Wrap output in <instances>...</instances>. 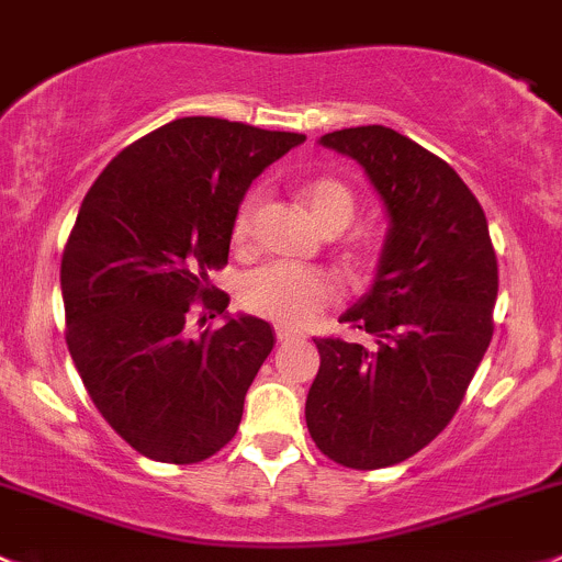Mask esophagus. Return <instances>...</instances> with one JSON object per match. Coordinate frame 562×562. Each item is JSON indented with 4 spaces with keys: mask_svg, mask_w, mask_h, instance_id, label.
I'll use <instances>...</instances> for the list:
<instances>
[{
    "mask_svg": "<svg viewBox=\"0 0 562 562\" xmlns=\"http://www.w3.org/2000/svg\"><path fill=\"white\" fill-rule=\"evenodd\" d=\"M276 338L281 340V344H286V340H294V338H303V335L297 333V329H289V327H276Z\"/></svg>",
    "mask_w": 562,
    "mask_h": 562,
    "instance_id": "obj_1",
    "label": "esophagus"
}]
</instances>
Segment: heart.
I'll return each mask as SVG.
<instances>
[{"instance_id":"1","label":"heart","mask_w":562,"mask_h":562,"mask_svg":"<svg viewBox=\"0 0 562 562\" xmlns=\"http://www.w3.org/2000/svg\"><path fill=\"white\" fill-rule=\"evenodd\" d=\"M300 200L308 207L311 218L324 233H340L349 227L357 211V196L340 178H311L300 189ZM259 194H248L240 202L233 222V240L246 243L251 235L254 211ZM340 297V283L329 270L308 268V265L270 262L251 270L240 283V300L251 314L281 324V327H303L327 305Z\"/></svg>"}]
</instances>
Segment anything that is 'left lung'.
<instances>
[{"label": "left lung", "mask_w": 562, "mask_h": 562, "mask_svg": "<svg viewBox=\"0 0 562 562\" xmlns=\"http://www.w3.org/2000/svg\"><path fill=\"white\" fill-rule=\"evenodd\" d=\"M319 143L366 170L390 229L373 283L340 314L373 344L316 340L305 422L329 460L375 471L425 449L460 408L493 340L497 259L476 196L419 143L379 124Z\"/></svg>", "instance_id": "obj_1"}]
</instances>
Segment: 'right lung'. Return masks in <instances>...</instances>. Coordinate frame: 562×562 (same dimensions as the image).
<instances>
[{
  "label": "right lung",
  "instance_id": "right-lung-1",
  "mask_svg": "<svg viewBox=\"0 0 562 562\" xmlns=\"http://www.w3.org/2000/svg\"><path fill=\"white\" fill-rule=\"evenodd\" d=\"M303 140L176 119L126 146L83 196L61 257L67 349L108 425L156 462H202L238 432L276 338L265 319L229 316L207 273L227 265L254 178ZM200 296L225 324L194 336Z\"/></svg>",
  "mask_w": 562,
  "mask_h": 562
}]
</instances>
